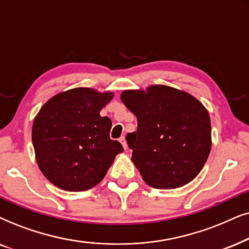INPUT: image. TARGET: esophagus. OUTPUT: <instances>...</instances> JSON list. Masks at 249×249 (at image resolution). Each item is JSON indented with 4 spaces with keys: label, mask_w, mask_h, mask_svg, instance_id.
<instances>
[{
    "label": "esophagus",
    "mask_w": 249,
    "mask_h": 249,
    "mask_svg": "<svg viewBox=\"0 0 249 249\" xmlns=\"http://www.w3.org/2000/svg\"><path fill=\"white\" fill-rule=\"evenodd\" d=\"M119 142H121V143H122L123 148H124L125 150H126V149H127V142H126V140H125V137L119 138Z\"/></svg>",
    "instance_id": "34e87169"
}]
</instances>
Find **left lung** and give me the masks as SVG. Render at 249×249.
Returning <instances> with one entry per match:
<instances>
[{
	"label": "left lung",
	"instance_id": "left-lung-1",
	"mask_svg": "<svg viewBox=\"0 0 249 249\" xmlns=\"http://www.w3.org/2000/svg\"><path fill=\"white\" fill-rule=\"evenodd\" d=\"M121 99L138 118V130L126 141L145 183L175 189L194 180L212 147L206 108L187 92L166 85L126 90Z\"/></svg>",
	"mask_w": 249,
	"mask_h": 249
}]
</instances>
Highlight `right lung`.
<instances>
[{"instance_id": "add662e5", "label": "right lung", "mask_w": 249, "mask_h": 249, "mask_svg": "<svg viewBox=\"0 0 249 249\" xmlns=\"http://www.w3.org/2000/svg\"><path fill=\"white\" fill-rule=\"evenodd\" d=\"M110 92L76 88L52 97L38 111L32 130L39 170L55 187L85 191L105 178L116 155L124 151L111 140V121L101 109Z\"/></svg>"}]
</instances>
